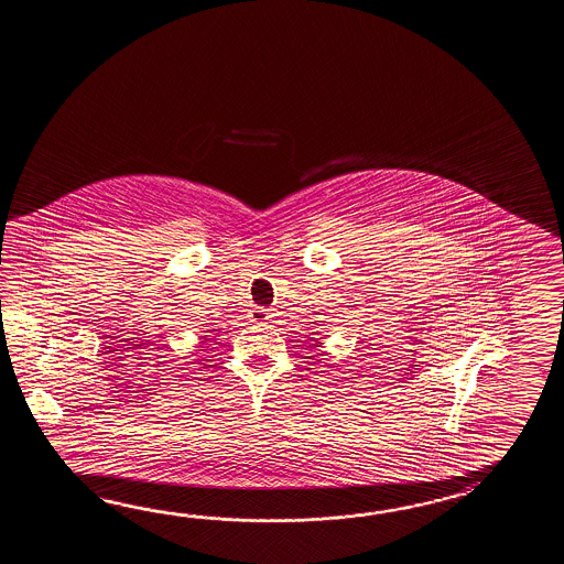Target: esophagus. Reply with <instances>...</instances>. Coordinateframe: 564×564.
<instances>
[{
    "label": "esophagus",
    "mask_w": 564,
    "mask_h": 564,
    "mask_svg": "<svg viewBox=\"0 0 564 564\" xmlns=\"http://www.w3.org/2000/svg\"><path fill=\"white\" fill-rule=\"evenodd\" d=\"M274 316H276V312L272 311V308H253V311H250V321H252V323H272Z\"/></svg>",
    "instance_id": "1"
}]
</instances>
